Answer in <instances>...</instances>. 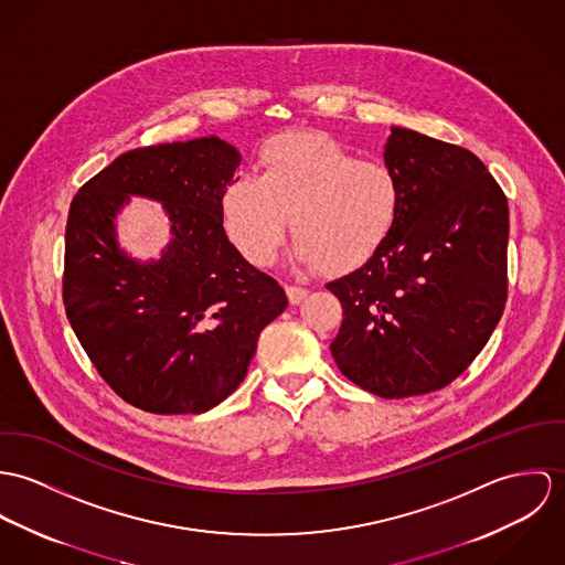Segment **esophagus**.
I'll list each match as a JSON object with an SVG mask.
<instances>
[{
	"label": "esophagus",
	"mask_w": 565,
	"mask_h": 565,
	"mask_svg": "<svg viewBox=\"0 0 565 565\" xmlns=\"http://www.w3.org/2000/svg\"><path fill=\"white\" fill-rule=\"evenodd\" d=\"M286 295H288V301L292 306H297V303H301L308 297V290L299 288V286H286Z\"/></svg>",
	"instance_id": "obj_1"
}]
</instances>
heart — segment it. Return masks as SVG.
I'll return each mask as SVG.
<instances>
[{
  "mask_svg": "<svg viewBox=\"0 0 565 565\" xmlns=\"http://www.w3.org/2000/svg\"><path fill=\"white\" fill-rule=\"evenodd\" d=\"M403 203L396 173L358 160L320 131H292L266 142L259 175L232 180L221 199L223 227L255 266L281 249L292 216V259L349 273L373 259L392 236Z\"/></svg>",
  "mask_w": 565,
  "mask_h": 565,
  "instance_id": "obj_1",
  "label": "heart"
}]
</instances>
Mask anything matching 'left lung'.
I'll return each mask as SVG.
<instances>
[{
	"label": "left lung",
	"instance_id": "1",
	"mask_svg": "<svg viewBox=\"0 0 565 565\" xmlns=\"http://www.w3.org/2000/svg\"><path fill=\"white\" fill-rule=\"evenodd\" d=\"M383 162L403 203L387 243L329 281L342 303L331 355L383 398L448 385L481 353L507 301L509 205L468 149L392 127Z\"/></svg>",
	"mask_w": 565,
	"mask_h": 565
}]
</instances>
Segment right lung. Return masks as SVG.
<instances>
[{
    "instance_id": "1",
    "label": "right lung",
    "mask_w": 565,
    "mask_h": 565,
    "mask_svg": "<svg viewBox=\"0 0 565 565\" xmlns=\"http://www.w3.org/2000/svg\"><path fill=\"white\" fill-rule=\"evenodd\" d=\"M241 151L218 136L119 156L77 190L64 234L66 318L106 383L151 414H203L247 375L284 288L230 243L221 199ZM131 195L160 202L172 238L131 258L116 218Z\"/></svg>"
}]
</instances>
